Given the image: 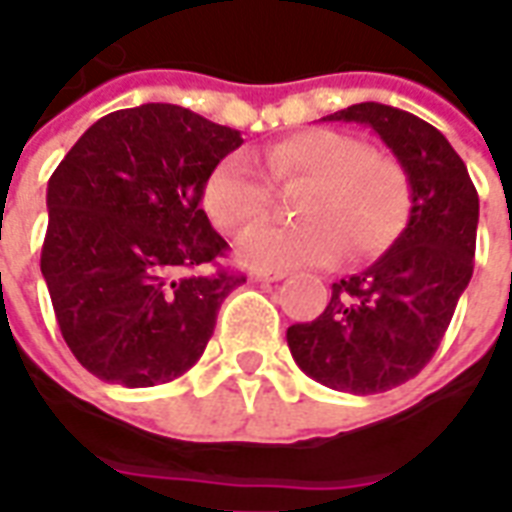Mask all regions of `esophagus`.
Instances as JSON below:
<instances>
[{"label": "esophagus", "mask_w": 512, "mask_h": 512, "mask_svg": "<svg viewBox=\"0 0 512 512\" xmlns=\"http://www.w3.org/2000/svg\"><path fill=\"white\" fill-rule=\"evenodd\" d=\"M285 277H288V271H252L255 282H279Z\"/></svg>", "instance_id": "obj_1"}]
</instances>
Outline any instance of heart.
Instances as JSON below:
<instances>
[{
  "instance_id": "b5f03b06",
  "label": "heart",
  "mask_w": 512,
  "mask_h": 512,
  "mask_svg": "<svg viewBox=\"0 0 512 512\" xmlns=\"http://www.w3.org/2000/svg\"><path fill=\"white\" fill-rule=\"evenodd\" d=\"M279 186L307 180L296 197L301 222L257 224L238 241L252 268L326 266L345 249L348 260H370L403 233L411 216V183L403 164L343 131L307 128L260 153ZM205 211L222 230L260 222L274 202L268 180L244 156H227L205 183Z\"/></svg>"
}]
</instances>
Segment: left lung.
Here are the masks:
<instances>
[{
  "mask_svg": "<svg viewBox=\"0 0 512 512\" xmlns=\"http://www.w3.org/2000/svg\"><path fill=\"white\" fill-rule=\"evenodd\" d=\"M323 120L362 123L403 164L411 216L373 266L332 285L312 323L288 329L296 365L318 384L376 395L428 365L474 271L480 200L447 136L395 106L354 104Z\"/></svg>",
  "mask_w": 512,
  "mask_h": 512,
  "instance_id": "8db88e82",
  "label": "left lung"
}]
</instances>
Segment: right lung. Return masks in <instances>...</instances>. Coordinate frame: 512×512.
<instances>
[{"label":"right lung","instance_id":"obj_1","mask_svg":"<svg viewBox=\"0 0 512 512\" xmlns=\"http://www.w3.org/2000/svg\"><path fill=\"white\" fill-rule=\"evenodd\" d=\"M241 142L183 106L142 104L101 117L54 169L40 271L65 343L101 381L183 376L246 282L224 268L189 274L227 252L200 202Z\"/></svg>","mask_w":512,"mask_h":512}]
</instances>
